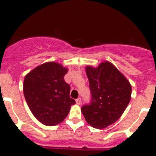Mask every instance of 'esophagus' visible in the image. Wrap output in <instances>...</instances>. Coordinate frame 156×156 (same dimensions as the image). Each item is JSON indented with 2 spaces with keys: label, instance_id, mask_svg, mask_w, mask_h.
<instances>
[{
  "label": "esophagus",
  "instance_id": "obj_1",
  "mask_svg": "<svg viewBox=\"0 0 156 156\" xmlns=\"http://www.w3.org/2000/svg\"><path fill=\"white\" fill-rule=\"evenodd\" d=\"M75 102H76L77 104L80 105V104H81V98H78V99H77V100H75Z\"/></svg>",
  "mask_w": 156,
  "mask_h": 156
}]
</instances>
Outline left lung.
<instances>
[{"instance_id":"8db88e82","label":"left lung","mask_w":156,"mask_h":156,"mask_svg":"<svg viewBox=\"0 0 156 156\" xmlns=\"http://www.w3.org/2000/svg\"><path fill=\"white\" fill-rule=\"evenodd\" d=\"M91 92V103L81 107L90 126L106 128L119 120L131 98V85L112 63L101 62L97 68L86 66Z\"/></svg>"}]
</instances>
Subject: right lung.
I'll return each mask as SVG.
<instances>
[{"label":"right lung","instance_id":"right-lung-1","mask_svg":"<svg viewBox=\"0 0 156 156\" xmlns=\"http://www.w3.org/2000/svg\"><path fill=\"white\" fill-rule=\"evenodd\" d=\"M68 69L56 62L35 67L26 75L23 93L33 115L43 125L54 126L68 115L71 106L70 86L64 81Z\"/></svg>","mask_w":156,"mask_h":156}]
</instances>
